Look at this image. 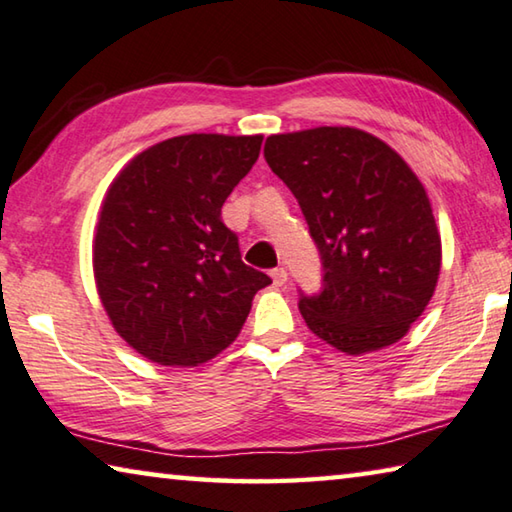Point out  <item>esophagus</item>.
I'll use <instances>...</instances> for the list:
<instances>
[{
	"mask_svg": "<svg viewBox=\"0 0 512 512\" xmlns=\"http://www.w3.org/2000/svg\"><path fill=\"white\" fill-rule=\"evenodd\" d=\"M270 276H272L274 286H283V283L288 281V272H286V267H274V270L270 272Z\"/></svg>",
	"mask_w": 512,
	"mask_h": 512,
	"instance_id": "1",
	"label": "esophagus"
}]
</instances>
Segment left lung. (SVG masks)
<instances>
[{
  "label": "left lung",
  "instance_id": "obj_1",
  "mask_svg": "<svg viewBox=\"0 0 512 512\" xmlns=\"http://www.w3.org/2000/svg\"><path fill=\"white\" fill-rule=\"evenodd\" d=\"M265 161L297 197L322 261L299 297L317 338L358 356L404 338L438 283L442 247L426 190L395 149L351 127L265 140Z\"/></svg>",
  "mask_w": 512,
  "mask_h": 512
}]
</instances>
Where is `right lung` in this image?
Segmentation results:
<instances>
[{
	"instance_id": "obj_1",
	"label": "right lung",
	"mask_w": 512,
	"mask_h": 512,
	"mask_svg": "<svg viewBox=\"0 0 512 512\" xmlns=\"http://www.w3.org/2000/svg\"><path fill=\"white\" fill-rule=\"evenodd\" d=\"M263 136L190 133L145 149L106 192L92 245L115 331L158 365L195 367L238 338L272 279L242 263L222 206Z\"/></svg>"
}]
</instances>
